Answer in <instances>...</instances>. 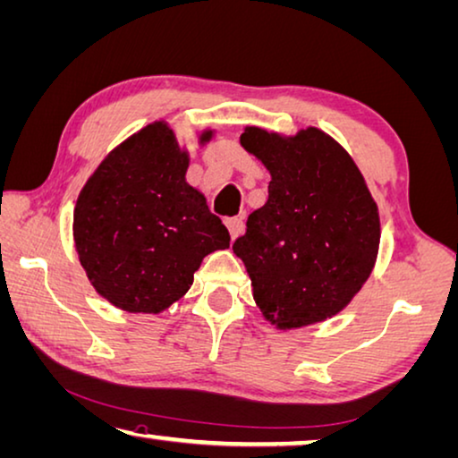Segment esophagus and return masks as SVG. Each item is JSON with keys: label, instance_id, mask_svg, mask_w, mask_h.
I'll list each match as a JSON object with an SVG mask.
<instances>
[{"label": "esophagus", "instance_id": "esophagus-1", "mask_svg": "<svg viewBox=\"0 0 458 458\" xmlns=\"http://www.w3.org/2000/svg\"><path fill=\"white\" fill-rule=\"evenodd\" d=\"M226 226L230 230V236L232 238H238V236L242 234V230H244V222H242V217H228Z\"/></svg>", "mask_w": 458, "mask_h": 458}]
</instances>
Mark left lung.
<instances>
[{"mask_svg":"<svg viewBox=\"0 0 458 458\" xmlns=\"http://www.w3.org/2000/svg\"><path fill=\"white\" fill-rule=\"evenodd\" d=\"M244 150L271 173L268 199L232 250L265 320L295 330L343 311L379 252V209L352 157L310 126L293 136L246 126Z\"/></svg>","mask_w":458,"mask_h":458,"instance_id":"obj_1","label":"left lung"}]
</instances>
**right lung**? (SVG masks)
Returning <instances> with one entry per match:
<instances>
[{
    "instance_id": "add662e5",
    "label": "right lung",
    "mask_w": 458,
    "mask_h": 458,
    "mask_svg": "<svg viewBox=\"0 0 458 458\" xmlns=\"http://www.w3.org/2000/svg\"><path fill=\"white\" fill-rule=\"evenodd\" d=\"M203 130L199 144L212 140ZM190 152L165 120L107 155L79 193L72 238L93 289L128 314H161L187 293L203 257L230 246L203 193L185 181Z\"/></svg>"
}]
</instances>
